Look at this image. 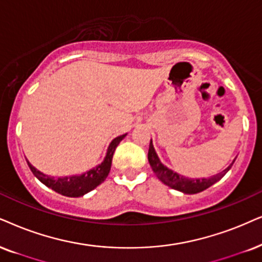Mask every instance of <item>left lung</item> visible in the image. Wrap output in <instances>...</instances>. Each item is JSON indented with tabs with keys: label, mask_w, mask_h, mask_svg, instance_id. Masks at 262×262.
Returning a JSON list of instances; mask_svg holds the SVG:
<instances>
[{
	"label": "left lung",
	"mask_w": 262,
	"mask_h": 262,
	"mask_svg": "<svg viewBox=\"0 0 262 262\" xmlns=\"http://www.w3.org/2000/svg\"><path fill=\"white\" fill-rule=\"evenodd\" d=\"M147 158H148V162H150L152 170H154V173L157 175V178L160 179L162 183L167 185V186L174 188V190H178L188 194L198 193V192L204 191L205 188L210 187L211 185H214L216 181H219L220 179L231 169V167H232L234 162L233 161L232 163L228 165L226 169L221 171V173L213 175V177L210 178L188 179V178L183 177V175L175 173V171H173L171 169H169V168H167L165 165L162 164V162L160 161V158H158L157 154H156L154 145H152V140L150 141Z\"/></svg>",
	"instance_id": "left-lung-1"
}]
</instances>
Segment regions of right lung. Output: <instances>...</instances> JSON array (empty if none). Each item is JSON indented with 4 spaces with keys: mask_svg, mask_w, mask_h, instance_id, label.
<instances>
[{
    "mask_svg": "<svg viewBox=\"0 0 262 262\" xmlns=\"http://www.w3.org/2000/svg\"><path fill=\"white\" fill-rule=\"evenodd\" d=\"M125 135L127 134L120 135V137L115 138L114 140L111 141V144L108 145L106 156H105L104 161L95 168H93V169L85 171V173L81 175H72V177L64 178L49 177V175L43 174L39 170L36 169L29 161L26 162H28V165L30 169H31L32 174H34L35 177L47 187L52 188V190L62 194V196L81 197L83 196V194L88 193L89 191L94 190L95 187L99 186V185L107 178V175L110 173L111 169L112 157H114L116 147H117L118 144L123 140Z\"/></svg>",
    "mask_w": 262,
    "mask_h": 262,
    "instance_id": "add662e5",
    "label": "right lung"
}]
</instances>
